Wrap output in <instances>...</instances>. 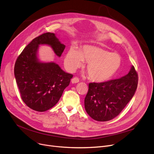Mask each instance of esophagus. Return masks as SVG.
I'll return each mask as SVG.
<instances>
[{
    "instance_id": "34e87169",
    "label": "esophagus",
    "mask_w": 154,
    "mask_h": 154,
    "mask_svg": "<svg viewBox=\"0 0 154 154\" xmlns=\"http://www.w3.org/2000/svg\"><path fill=\"white\" fill-rule=\"evenodd\" d=\"M71 82H72V84H76V83H78L79 82V78L75 77H74V78L72 79Z\"/></svg>"
}]
</instances>
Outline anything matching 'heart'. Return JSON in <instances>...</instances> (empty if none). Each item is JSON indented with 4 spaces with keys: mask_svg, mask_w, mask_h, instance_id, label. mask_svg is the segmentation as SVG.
<instances>
[{
    "mask_svg": "<svg viewBox=\"0 0 154 154\" xmlns=\"http://www.w3.org/2000/svg\"><path fill=\"white\" fill-rule=\"evenodd\" d=\"M87 63L86 71L89 79L95 82H104L114 77L122 66V58L116 53L94 45H86L78 51L70 48L64 57L67 70L74 72Z\"/></svg>",
    "mask_w": 154,
    "mask_h": 154,
    "instance_id": "b5f03b06",
    "label": "heart"
}]
</instances>
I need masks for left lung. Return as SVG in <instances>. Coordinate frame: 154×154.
Listing matches in <instances>:
<instances>
[{
    "label": "left lung",
    "instance_id": "left-lung-1",
    "mask_svg": "<svg viewBox=\"0 0 154 154\" xmlns=\"http://www.w3.org/2000/svg\"><path fill=\"white\" fill-rule=\"evenodd\" d=\"M138 75L134 66L128 74L118 79L90 83L84 100L85 109L93 119L106 122L117 117L134 97Z\"/></svg>",
    "mask_w": 154,
    "mask_h": 154
}]
</instances>
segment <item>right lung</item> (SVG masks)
Here are the masks:
<instances>
[{
	"label": "right lung",
	"instance_id": "1",
	"mask_svg": "<svg viewBox=\"0 0 154 154\" xmlns=\"http://www.w3.org/2000/svg\"><path fill=\"white\" fill-rule=\"evenodd\" d=\"M40 45L50 46L59 57L66 47L54 33L47 32L34 38L17 59L14 75L23 102L35 111L44 112L59 102L73 75L54 62L40 61L38 58Z\"/></svg>",
	"mask_w": 154,
	"mask_h": 154
}]
</instances>
